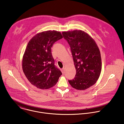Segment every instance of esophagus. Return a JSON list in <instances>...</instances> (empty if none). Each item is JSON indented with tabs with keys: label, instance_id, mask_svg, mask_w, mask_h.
Here are the masks:
<instances>
[{
	"label": "esophagus",
	"instance_id": "34e87169",
	"mask_svg": "<svg viewBox=\"0 0 124 124\" xmlns=\"http://www.w3.org/2000/svg\"><path fill=\"white\" fill-rule=\"evenodd\" d=\"M61 70V71H62V73H64V72H65V68H63Z\"/></svg>",
	"mask_w": 124,
	"mask_h": 124
}]
</instances>
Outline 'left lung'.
I'll return each instance as SVG.
<instances>
[{
    "mask_svg": "<svg viewBox=\"0 0 124 124\" xmlns=\"http://www.w3.org/2000/svg\"><path fill=\"white\" fill-rule=\"evenodd\" d=\"M62 34L70 46L76 70L74 79L69 82L77 90H85L100 77L102 68L100 49L95 40L83 30L63 31Z\"/></svg>",
    "mask_w": 124,
    "mask_h": 124,
    "instance_id": "obj_1",
    "label": "left lung"
}]
</instances>
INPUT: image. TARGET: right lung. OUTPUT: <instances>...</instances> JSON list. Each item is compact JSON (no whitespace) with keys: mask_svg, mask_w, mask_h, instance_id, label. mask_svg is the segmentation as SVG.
Segmentation results:
<instances>
[{"mask_svg":"<svg viewBox=\"0 0 124 124\" xmlns=\"http://www.w3.org/2000/svg\"><path fill=\"white\" fill-rule=\"evenodd\" d=\"M62 38L60 32L48 30L37 34L27 44L23 57V70L29 82L38 88L52 87L62 75L54 65L51 53L54 43Z\"/></svg>","mask_w":124,"mask_h":124,"instance_id":"add662e5","label":"right lung"}]
</instances>
